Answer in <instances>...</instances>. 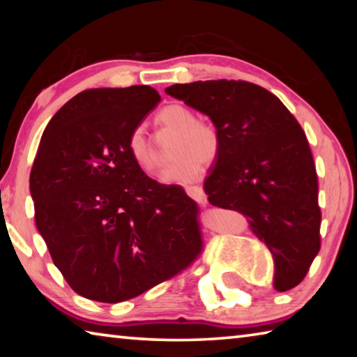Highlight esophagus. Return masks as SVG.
Here are the masks:
<instances>
[{
	"label": "esophagus",
	"instance_id": "34e87169",
	"mask_svg": "<svg viewBox=\"0 0 357 357\" xmlns=\"http://www.w3.org/2000/svg\"><path fill=\"white\" fill-rule=\"evenodd\" d=\"M185 192H187V195H189L192 200H195L197 203H206V200H208V195L204 193L203 187H200V185H187Z\"/></svg>",
	"mask_w": 357,
	"mask_h": 357
}]
</instances>
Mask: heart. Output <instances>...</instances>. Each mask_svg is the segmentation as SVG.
<instances>
[{"label": "heart", "instance_id": "1", "mask_svg": "<svg viewBox=\"0 0 357 357\" xmlns=\"http://www.w3.org/2000/svg\"><path fill=\"white\" fill-rule=\"evenodd\" d=\"M155 123L167 130L176 132L172 148L176 157L162 172V183H192L200 176L203 164H213L219 157L222 149L219 128L209 121L197 119V114L185 105H165L155 114ZM128 151L135 165L143 172L153 173L157 168L154 148L142 128L132 129L128 137Z\"/></svg>", "mask_w": 357, "mask_h": 357}]
</instances>
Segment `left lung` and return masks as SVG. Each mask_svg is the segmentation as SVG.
<instances>
[{"label": "left lung", "mask_w": 357, "mask_h": 357, "mask_svg": "<svg viewBox=\"0 0 357 357\" xmlns=\"http://www.w3.org/2000/svg\"><path fill=\"white\" fill-rule=\"evenodd\" d=\"M165 93L220 130V154L204 181L209 203L249 219L274 257L277 291L299 285L321 247L317 168L301 124L277 96L250 82H193Z\"/></svg>", "instance_id": "obj_1"}]
</instances>
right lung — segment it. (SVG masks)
<instances>
[{
	"instance_id": "1",
	"label": "right lung",
	"mask_w": 357,
	"mask_h": 357,
	"mask_svg": "<svg viewBox=\"0 0 357 357\" xmlns=\"http://www.w3.org/2000/svg\"><path fill=\"white\" fill-rule=\"evenodd\" d=\"M154 88H96L59 108L29 174L40 236L69 287L116 304L200 257V209L181 185L135 165L128 137L159 104Z\"/></svg>"
}]
</instances>
